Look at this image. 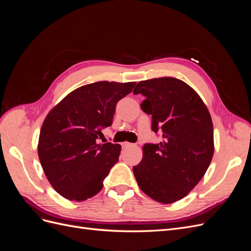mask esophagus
<instances>
[{"label":"esophagus","mask_w":251,"mask_h":251,"mask_svg":"<svg viewBox=\"0 0 251 251\" xmlns=\"http://www.w3.org/2000/svg\"><path fill=\"white\" fill-rule=\"evenodd\" d=\"M134 144L133 143H130V142H123V148H125V149H126V148H130V147H133Z\"/></svg>","instance_id":"obj_1"}]
</instances>
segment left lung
Segmentation results:
<instances>
[{"instance_id":"1","label":"left lung","mask_w":251,"mask_h":251,"mask_svg":"<svg viewBox=\"0 0 251 251\" xmlns=\"http://www.w3.org/2000/svg\"><path fill=\"white\" fill-rule=\"evenodd\" d=\"M151 115V130L161 142L144 144L142 160L133 168L141 191L163 204L192 191L214 156V126L206 105L187 83L174 77L141 80L133 91Z\"/></svg>"}]
</instances>
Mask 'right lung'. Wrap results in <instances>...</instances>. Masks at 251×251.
Instances as JSON below:
<instances>
[{"mask_svg":"<svg viewBox=\"0 0 251 251\" xmlns=\"http://www.w3.org/2000/svg\"><path fill=\"white\" fill-rule=\"evenodd\" d=\"M135 85L97 81L79 87L45 118L37 153L50 184L64 198L85 201L102 189L121 146L98 139L102 128L112 125L117 102Z\"/></svg>","mask_w":251,"mask_h":251,"instance_id":"right-lung-1","label":"right lung"}]
</instances>
